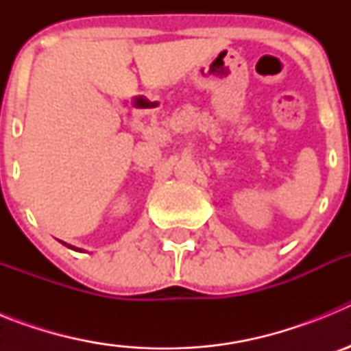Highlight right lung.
I'll use <instances>...</instances> for the list:
<instances>
[{"label":"right lung","mask_w":351,"mask_h":351,"mask_svg":"<svg viewBox=\"0 0 351 351\" xmlns=\"http://www.w3.org/2000/svg\"><path fill=\"white\" fill-rule=\"evenodd\" d=\"M64 244V246H68V247H70V250H75V251H82V250H80V247H75V246H70V244H66V243H63Z\"/></svg>","instance_id":"obj_1"}]
</instances>
